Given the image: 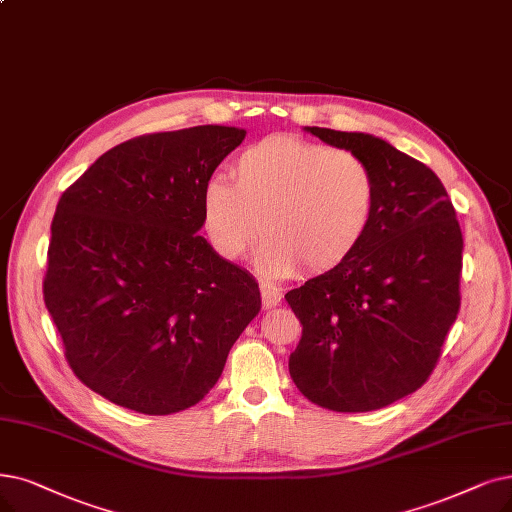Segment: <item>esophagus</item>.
<instances>
[{"instance_id":"obj_1","label":"esophagus","mask_w":512,"mask_h":512,"mask_svg":"<svg viewBox=\"0 0 512 512\" xmlns=\"http://www.w3.org/2000/svg\"><path fill=\"white\" fill-rule=\"evenodd\" d=\"M260 296H262L264 309H273V306L281 302V292L275 288V285H262Z\"/></svg>"}]
</instances>
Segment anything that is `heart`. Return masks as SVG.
I'll return each mask as SVG.
<instances>
[{
  "mask_svg": "<svg viewBox=\"0 0 512 512\" xmlns=\"http://www.w3.org/2000/svg\"><path fill=\"white\" fill-rule=\"evenodd\" d=\"M233 176L203 185V231L227 260L248 254L262 231L258 267L273 277L296 275L302 262L313 273L336 269L376 218V176L349 151L275 134L245 147Z\"/></svg>",
  "mask_w": 512,
  "mask_h": 512,
  "instance_id": "obj_1",
  "label": "heart"
}]
</instances>
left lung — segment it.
I'll use <instances>...</instances> for the list:
<instances>
[{"instance_id": "obj_1", "label": "left lung", "mask_w": 512, "mask_h": 512, "mask_svg": "<svg viewBox=\"0 0 512 512\" xmlns=\"http://www.w3.org/2000/svg\"><path fill=\"white\" fill-rule=\"evenodd\" d=\"M304 130L361 157L378 203L349 260L285 294L302 323L290 376L325 410H380L435 370L460 311L462 231L441 180L418 159L372 134Z\"/></svg>"}]
</instances>
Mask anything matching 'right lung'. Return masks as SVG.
<instances>
[{"mask_svg": "<svg viewBox=\"0 0 512 512\" xmlns=\"http://www.w3.org/2000/svg\"><path fill=\"white\" fill-rule=\"evenodd\" d=\"M243 138L195 126L126 140L58 201L44 302L73 374L115 405L199 403L260 311L256 279L197 233L203 185Z\"/></svg>", "mask_w": 512, "mask_h": 512, "instance_id": "right-lung-1", "label": "right lung"}]
</instances>
